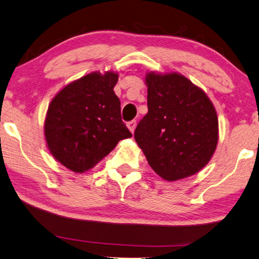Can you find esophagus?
Instances as JSON below:
<instances>
[{
	"instance_id": "1",
	"label": "esophagus",
	"mask_w": 259,
	"mask_h": 259,
	"mask_svg": "<svg viewBox=\"0 0 259 259\" xmlns=\"http://www.w3.org/2000/svg\"><path fill=\"white\" fill-rule=\"evenodd\" d=\"M127 127H128V130L133 133L135 127H137V120H131V121L127 122Z\"/></svg>"
}]
</instances>
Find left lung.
I'll list each match as a JSON object with an SVG mask.
<instances>
[{
  "label": "left lung",
  "instance_id": "obj_1",
  "mask_svg": "<svg viewBox=\"0 0 259 259\" xmlns=\"http://www.w3.org/2000/svg\"><path fill=\"white\" fill-rule=\"evenodd\" d=\"M146 84L148 113L135 128V141L164 180L195 175L209 163L218 143L212 102L179 73L149 72Z\"/></svg>",
  "mask_w": 259,
  "mask_h": 259
}]
</instances>
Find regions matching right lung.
Here are the masks:
<instances>
[{
    "label": "right lung",
    "instance_id": "1",
    "mask_svg": "<svg viewBox=\"0 0 259 259\" xmlns=\"http://www.w3.org/2000/svg\"><path fill=\"white\" fill-rule=\"evenodd\" d=\"M117 81L114 72H93L67 84L50 102L45 120L47 145L55 159L71 171L93 168L120 140L132 137L113 92Z\"/></svg>",
    "mask_w": 259,
    "mask_h": 259
}]
</instances>
